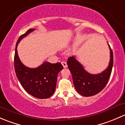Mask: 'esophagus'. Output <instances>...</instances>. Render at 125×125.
<instances>
[{
	"instance_id": "esophagus-1",
	"label": "esophagus",
	"mask_w": 125,
	"mask_h": 125,
	"mask_svg": "<svg viewBox=\"0 0 125 125\" xmlns=\"http://www.w3.org/2000/svg\"><path fill=\"white\" fill-rule=\"evenodd\" d=\"M62 66H63V68H66L68 66L67 63H66L65 62H62Z\"/></svg>"
}]
</instances>
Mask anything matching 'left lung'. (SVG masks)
Here are the masks:
<instances>
[{
    "label": "left lung",
    "instance_id": "1",
    "mask_svg": "<svg viewBox=\"0 0 125 125\" xmlns=\"http://www.w3.org/2000/svg\"><path fill=\"white\" fill-rule=\"evenodd\" d=\"M108 45L110 50V61L108 68L100 74H92L88 73L74 56L68 59V67L71 73L73 83L80 95L85 97L93 96L100 93L106 85L113 66V51L109 44Z\"/></svg>",
    "mask_w": 125,
    "mask_h": 125
}]
</instances>
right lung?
<instances>
[{
  "label": "right lung",
  "mask_w": 125,
  "mask_h": 125,
  "mask_svg": "<svg viewBox=\"0 0 125 125\" xmlns=\"http://www.w3.org/2000/svg\"><path fill=\"white\" fill-rule=\"evenodd\" d=\"M34 30L30 29L17 40L14 62L15 72L19 81L28 94L38 99H47L54 93L57 74L63 67L59 62L51 63L45 62L37 68H30L21 62L17 54V45L22 39Z\"/></svg>",
  "instance_id": "obj_1"
}]
</instances>
